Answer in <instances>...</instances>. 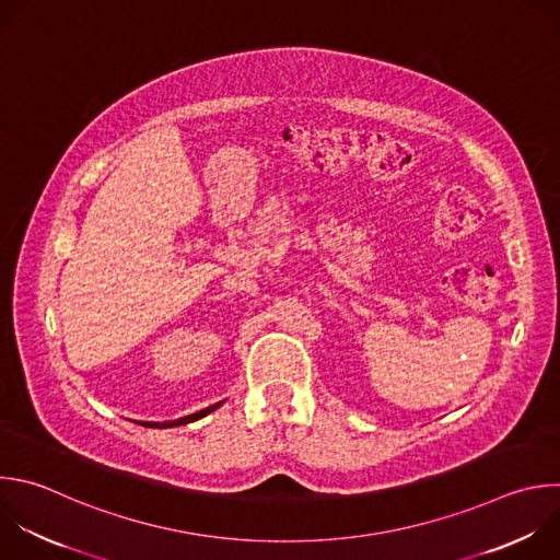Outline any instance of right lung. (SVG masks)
<instances>
[{
	"label": "right lung",
	"mask_w": 560,
	"mask_h": 560,
	"mask_svg": "<svg viewBox=\"0 0 560 560\" xmlns=\"http://www.w3.org/2000/svg\"><path fill=\"white\" fill-rule=\"evenodd\" d=\"M222 405H224V400H222V402H218V405H211V407H207V409H202V411H198V413L184 416V418H177V420H171V422H138V424H142V427H151V429H171V427H184V424H191V422H196V420H200V418H205V416L213 413V411H215V409H220Z\"/></svg>",
	"instance_id": "obj_1"
}]
</instances>
